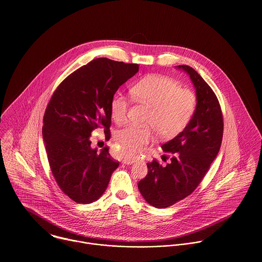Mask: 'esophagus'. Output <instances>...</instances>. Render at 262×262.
<instances>
[{
	"label": "esophagus",
	"instance_id": "1",
	"mask_svg": "<svg viewBox=\"0 0 262 262\" xmlns=\"http://www.w3.org/2000/svg\"><path fill=\"white\" fill-rule=\"evenodd\" d=\"M138 161V158L136 157H133V158H126V159H123L122 160V163L125 164V165H130V164H134Z\"/></svg>",
	"mask_w": 262,
	"mask_h": 262
}]
</instances>
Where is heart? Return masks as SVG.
Segmentation results:
<instances>
[{"instance_id": "obj_1", "label": "heart", "mask_w": 262, "mask_h": 262, "mask_svg": "<svg viewBox=\"0 0 262 262\" xmlns=\"http://www.w3.org/2000/svg\"><path fill=\"white\" fill-rule=\"evenodd\" d=\"M133 99L150 108L146 123L151 126L126 125L116 134L119 145L132 155L154 138V129L162 138L169 139L181 133L194 116L197 96L194 91L182 88L179 81L163 75H148L130 88ZM128 102L116 95L111 102V115L117 123L126 120Z\"/></svg>"}]
</instances>
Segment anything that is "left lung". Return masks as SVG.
<instances>
[{"instance_id": "left-lung-1", "label": "left lung", "mask_w": 262, "mask_h": 262, "mask_svg": "<svg viewBox=\"0 0 262 262\" xmlns=\"http://www.w3.org/2000/svg\"><path fill=\"white\" fill-rule=\"evenodd\" d=\"M196 89L197 107L190 122L173 140L162 145L174 156L162 166L157 160L147 163V174L138 184L149 205L163 209L189 196L201 183L217 157L223 137V117L214 91L199 73L187 65H179Z\"/></svg>"}]
</instances>
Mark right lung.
<instances>
[{"label":"right lung","instance_id":"1","mask_svg":"<svg viewBox=\"0 0 262 262\" xmlns=\"http://www.w3.org/2000/svg\"><path fill=\"white\" fill-rule=\"evenodd\" d=\"M138 64L96 58L66 77L53 93L43 118L48 162L60 189L74 202L89 204L107 188L118 162L108 147H91V133L104 128L111 138V102Z\"/></svg>","mask_w":262,"mask_h":262}]
</instances>
